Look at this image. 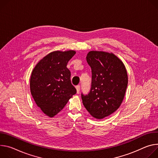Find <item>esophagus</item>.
I'll return each mask as SVG.
<instances>
[{"instance_id":"1","label":"esophagus","mask_w":158,"mask_h":158,"mask_svg":"<svg viewBox=\"0 0 158 158\" xmlns=\"http://www.w3.org/2000/svg\"><path fill=\"white\" fill-rule=\"evenodd\" d=\"M76 89H77V94H79L80 90V85L76 86Z\"/></svg>"}]
</instances>
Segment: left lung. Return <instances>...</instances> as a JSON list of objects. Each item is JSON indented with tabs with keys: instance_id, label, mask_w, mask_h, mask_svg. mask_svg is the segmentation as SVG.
<instances>
[{
	"instance_id": "8db88e82",
	"label": "left lung",
	"mask_w": 158,
	"mask_h": 158,
	"mask_svg": "<svg viewBox=\"0 0 158 158\" xmlns=\"http://www.w3.org/2000/svg\"><path fill=\"white\" fill-rule=\"evenodd\" d=\"M86 61L92 69V85L88 95L81 94L82 102L92 116L102 119L120 106L127 87V72L112 52L91 51Z\"/></svg>"
}]
</instances>
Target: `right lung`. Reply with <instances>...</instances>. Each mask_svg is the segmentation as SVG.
Here are the masks:
<instances>
[{"instance_id":"add662e5","label":"right lung","mask_w":158,"mask_h":158,"mask_svg":"<svg viewBox=\"0 0 158 158\" xmlns=\"http://www.w3.org/2000/svg\"><path fill=\"white\" fill-rule=\"evenodd\" d=\"M76 53L73 50L55 51L35 66L30 78L31 95L42 112L49 117L58 114L77 93L66 66Z\"/></svg>"}]
</instances>
